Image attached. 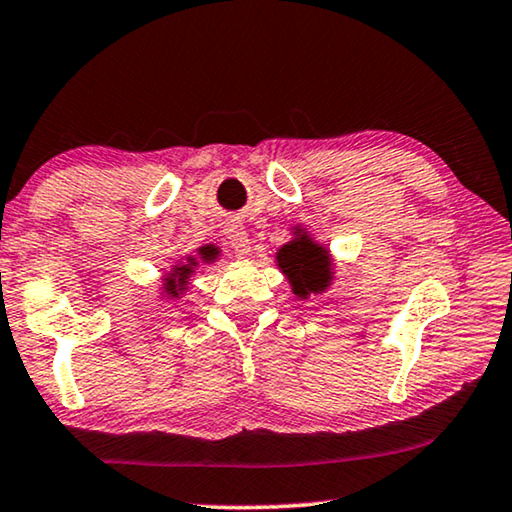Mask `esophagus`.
<instances>
[{
  "mask_svg": "<svg viewBox=\"0 0 512 512\" xmlns=\"http://www.w3.org/2000/svg\"><path fill=\"white\" fill-rule=\"evenodd\" d=\"M226 235H229V242L233 245L235 254H238V256H247L249 254V251H251V240H249L245 226L238 224V222H233V224L226 226Z\"/></svg>",
  "mask_w": 512,
  "mask_h": 512,
  "instance_id": "esophagus-1",
  "label": "esophagus"
}]
</instances>
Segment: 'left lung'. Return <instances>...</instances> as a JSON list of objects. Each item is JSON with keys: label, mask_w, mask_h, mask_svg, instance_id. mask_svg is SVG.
Here are the masks:
<instances>
[{"label": "left lung", "mask_w": 512, "mask_h": 512, "mask_svg": "<svg viewBox=\"0 0 512 512\" xmlns=\"http://www.w3.org/2000/svg\"><path fill=\"white\" fill-rule=\"evenodd\" d=\"M279 265L293 281L295 295L306 297L320 293L329 281V256L327 251L313 245L311 240H295L279 251Z\"/></svg>", "instance_id": "left-lung-1"}]
</instances>
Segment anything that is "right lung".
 Returning <instances> with one entry per match:
<instances>
[{"label": "right lung", "mask_w": 512, "mask_h": 512, "mask_svg": "<svg viewBox=\"0 0 512 512\" xmlns=\"http://www.w3.org/2000/svg\"><path fill=\"white\" fill-rule=\"evenodd\" d=\"M201 256L203 258H215V249H212V247H203L201 249ZM192 261H194V258H192ZM187 274H190V267H178V272L174 274V277H169V281H167V293L169 295H178L180 293V290H183V286H185V279H187ZM178 276L179 279L176 280L175 277Z\"/></svg>", "instance_id": "add662e5"}]
</instances>
